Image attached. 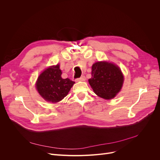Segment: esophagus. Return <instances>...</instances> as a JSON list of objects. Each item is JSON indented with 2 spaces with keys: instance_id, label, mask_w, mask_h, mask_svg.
<instances>
[{
  "instance_id": "1",
  "label": "esophagus",
  "mask_w": 160,
  "mask_h": 160,
  "mask_svg": "<svg viewBox=\"0 0 160 160\" xmlns=\"http://www.w3.org/2000/svg\"><path fill=\"white\" fill-rule=\"evenodd\" d=\"M85 80H86L85 76H82V77H80V78L76 79V81H77V82H78V81H85Z\"/></svg>"
}]
</instances>
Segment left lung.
I'll use <instances>...</instances> for the list:
<instances>
[{"mask_svg":"<svg viewBox=\"0 0 160 160\" xmlns=\"http://www.w3.org/2000/svg\"><path fill=\"white\" fill-rule=\"evenodd\" d=\"M89 83L95 93L104 99H112L119 93L123 83V75L117 65L108 62H97L92 66Z\"/></svg>","mask_w":160,"mask_h":160,"instance_id":"left-lung-1","label":"left lung"}]
</instances>
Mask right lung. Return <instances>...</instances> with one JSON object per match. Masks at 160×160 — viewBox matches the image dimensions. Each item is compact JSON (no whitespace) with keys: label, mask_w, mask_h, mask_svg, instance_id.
<instances>
[{"label":"right lung","mask_w":160,"mask_h":160,"mask_svg":"<svg viewBox=\"0 0 160 160\" xmlns=\"http://www.w3.org/2000/svg\"><path fill=\"white\" fill-rule=\"evenodd\" d=\"M60 65L50 67L42 72L38 78L36 88L45 100L58 102L67 96L74 82L69 78L63 79Z\"/></svg>","instance_id":"add662e5"}]
</instances>
